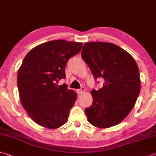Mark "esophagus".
<instances>
[{"label":"esophagus","instance_id":"34e87169","mask_svg":"<svg viewBox=\"0 0 156 156\" xmlns=\"http://www.w3.org/2000/svg\"><path fill=\"white\" fill-rule=\"evenodd\" d=\"M77 93L79 94H83L85 92V88L84 87H81V89L77 90Z\"/></svg>","mask_w":156,"mask_h":156}]
</instances>
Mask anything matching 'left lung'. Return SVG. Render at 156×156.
Returning a JSON list of instances; mask_svg holds the SVG:
<instances>
[{
  "instance_id": "obj_1",
  "label": "left lung",
  "mask_w": 156,
  "mask_h": 156,
  "mask_svg": "<svg viewBox=\"0 0 156 156\" xmlns=\"http://www.w3.org/2000/svg\"><path fill=\"white\" fill-rule=\"evenodd\" d=\"M81 58L95 79L103 78V87L92 90L93 102L85 110L91 124L107 128L119 124L130 113L140 90L139 70L124 49L107 42L85 43Z\"/></svg>"
}]
</instances>
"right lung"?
<instances>
[{"instance_id":"right-lung-1","label":"right lung","mask_w":156,"mask_h":156,"mask_svg":"<svg viewBox=\"0 0 156 156\" xmlns=\"http://www.w3.org/2000/svg\"><path fill=\"white\" fill-rule=\"evenodd\" d=\"M83 43L55 40L32 49L17 72L20 102L30 118L49 129L61 127L68 120L77 93L58 82L66 77L69 58L80 52Z\"/></svg>"}]
</instances>
